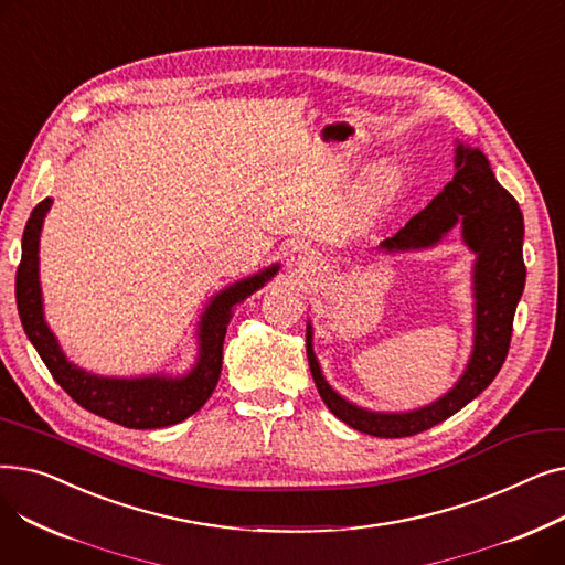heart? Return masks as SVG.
Instances as JSON below:
<instances>
[{"instance_id":"1","label":"heart","mask_w":565,"mask_h":565,"mask_svg":"<svg viewBox=\"0 0 565 565\" xmlns=\"http://www.w3.org/2000/svg\"><path fill=\"white\" fill-rule=\"evenodd\" d=\"M392 188V181H384V183H380V188H377V194H384Z\"/></svg>"}]
</instances>
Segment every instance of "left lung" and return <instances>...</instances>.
<instances>
[{"instance_id": "8db88e82", "label": "left lung", "mask_w": 565, "mask_h": 565, "mask_svg": "<svg viewBox=\"0 0 565 565\" xmlns=\"http://www.w3.org/2000/svg\"><path fill=\"white\" fill-rule=\"evenodd\" d=\"M456 175L426 207L380 247L387 252L435 245L458 220L465 243L479 254L473 290H477V343L471 362L456 387L437 403L405 414L369 412L343 401L313 358L311 328L307 332L309 369L322 403L350 428L373 437H409L447 422L477 398L507 362L513 337V318L524 290L526 267L522 258L524 220L511 192L503 190L479 148H456Z\"/></svg>"}]
</instances>
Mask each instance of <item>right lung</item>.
<instances>
[{
	"label": "right lung",
	"instance_id": "right-lung-1",
	"mask_svg": "<svg viewBox=\"0 0 565 565\" xmlns=\"http://www.w3.org/2000/svg\"><path fill=\"white\" fill-rule=\"evenodd\" d=\"M50 203V199H43L32 211V217L26 220L22 235V258L15 273L18 313L22 328L41 354L43 364L47 366L58 387L77 405L98 414V417L107 422L135 430L164 428L185 422L196 409L203 407V403L211 398L217 387L231 307L258 290L277 273V265L267 267L260 275L249 277L241 284H233L211 302L201 320V358L196 369L188 377L111 380L88 375L86 371L75 369L71 362H66L64 352L58 350L56 339L43 320L39 286V237Z\"/></svg>",
	"mask_w": 565,
	"mask_h": 565
}]
</instances>
